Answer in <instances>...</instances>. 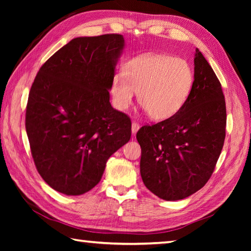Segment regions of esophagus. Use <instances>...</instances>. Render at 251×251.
<instances>
[{"label": "esophagus", "instance_id": "34e87169", "mask_svg": "<svg viewBox=\"0 0 251 251\" xmlns=\"http://www.w3.org/2000/svg\"><path fill=\"white\" fill-rule=\"evenodd\" d=\"M139 128H140V125L138 124L137 122H132V124H131V131H132V134L135 135Z\"/></svg>", "mask_w": 251, "mask_h": 251}]
</instances>
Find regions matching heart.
Masks as SVG:
<instances>
[{"mask_svg": "<svg viewBox=\"0 0 251 251\" xmlns=\"http://www.w3.org/2000/svg\"><path fill=\"white\" fill-rule=\"evenodd\" d=\"M193 85L194 72L186 60L163 54L148 55L131 59L124 74H115L111 95L115 108L126 110L136 92L149 116L164 121L182 109Z\"/></svg>", "mask_w": 251, "mask_h": 251, "instance_id": "b5f03b06", "label": "heart"}]
</instances>
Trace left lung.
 <instances>
[{"label": "left lung", "mask_w": 251, "mask_h": 251, "mask_svg": "<svg viewBox=\"0 0 251 251\" xmlns=\"http://www.w3.org/2000/svg\"><path fill=\"white\" fill-rule=\"evenodd\" d=\"M194 85L177 114L137 132L140 174L153 194L183 200L204 186L214 173L226 138V109L221 84L196 49Z\"/></svg>", "instance_id": "8db88e82"}]
</instances>
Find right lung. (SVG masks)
<instances>
[{"instance_id":"1","label":"right lung","mask_w":251,"mask_h":251,"mask_svg":"<svg viewBox=\"0 0 251 251\" xmlns=\"http://www.w3.org/2000/svg\"><path fill=\"white\" fill-rule=\"evenodd\" d=\"M124 49L121 34L76 37L40 68L25 110V130L41 177L81 195L102 177L109 157L129 141V116L112 108L111 82Z\"/></svg>"}]
</instances>
